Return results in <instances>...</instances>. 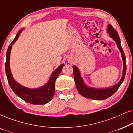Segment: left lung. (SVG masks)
Masks as SVG:
<instances>
[{
    "label": "left lung",
    "mask_w": 133,
    "mask_h": 133,
    "mask_svg": "<svg viewBox=\"0 0 133 133\" xmlns=\"http://www.w3.org/2000/svg\"><path fill=\"white\" fill-rule=\"evenodd\" d=\"M108 32L110 34V36L116 41L117 43V47L121 51L122 54V57L123 62V75L122 77V79L119 82L117 85L114 86L110 87V88H101V89H96L91 88V87H87L86 85L83 82L82 79L80 75V72L76 66L73 65L74 71V79L75 82L76 88L78 92L81 94L82 96L85 97L89 98V99H93V100H98V101H101V100L106 99L107 98L110 97L112 94L115 93L116 91L118 90L119 87L121 86L122 83L124 81L125 74H126L127 70V65L125 62V56L122 49V47L121 46V41H120V38L119 34H117V32L112 26L111 25H108Z\"/></svg>",
    "instance_id": "8db88e82"
}]
</instances>
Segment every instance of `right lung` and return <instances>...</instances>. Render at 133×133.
Instances as JSON below:
<instances>
[{
  "label": "right lung",
  "mask_w": 133,
  "mask_h": 133,
  "mask_svg": "<svg viewBox=\"0 0 133 133\" xmlns=\"http://www.w3.org/2000/svg\"><path fill=\"white\" fill-rule=\"evenodd\" d=\"M23 29H21L17 32L15 39H14L10 45H9L6 52V59L5 62V72L8 79L9 85L17 96L26 102L31 103L33 105H43L49 102L53 97L54 91H55V82L56 80L61 73L64 64H62L51 76L48 82L41 88L36 89H30L25 88L16 82L12 77L10 68V51L11 50L12 45L17 41L20 34Z\"/></svg>",
  "instance_id": "right-lung-1"
}]
</instances>
